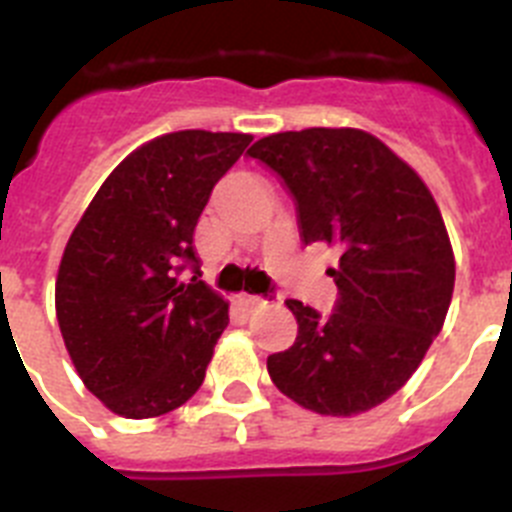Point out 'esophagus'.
<instances>
[{"label": "esophagus", "instance_id": "34e87169", "mask_svg": "<svg viewBox=\"0 0 512 512\" xmlns=\"http://www.w3.org/2000/svg\"><path fill=\"white\" fill-rule=\"evenodd\" d=\"M241 302L246 307H251V310H256V307H264L269 300H264V297H259V295H243Z\"/></svg>", "mask_w": 512, "mask_h": 512}]
</instances>
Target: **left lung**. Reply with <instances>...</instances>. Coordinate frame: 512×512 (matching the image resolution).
Returning a JSON list of instances; mask_svg holds the SVG:
<instances>
[{
	"mask_svg": "<svg viewBox=\"0 0 512 512\" xmlns=\"http://www.w3.org/2000/svg\"><path fill=\"white\" fill-rule=\"evenodd\" d=\"M248 156L282 176L302 241L341 253L328 269L338 287L330 318L287 300L300 328L266 359L271 382L318 415L377 408L413 377L454 295V251L431 189L359 128L266 135Z\"/></svg>",
	"mask_w": 512,
	"mask_h": 512,
	"instance_id": "obj_1",
	"label": "left lung"
}]
</instances>
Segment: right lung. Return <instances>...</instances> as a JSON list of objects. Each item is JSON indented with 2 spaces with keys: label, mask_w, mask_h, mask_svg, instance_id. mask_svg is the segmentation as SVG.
<instances>
[{
  "label": "right lung",
  "mask_w": 512,
  "mask_h": 512,
  "mask_svg": "<svg viewBox=\"0 0 512 512\" xmlns=\"http://www.w3.org/2000/svg\"><path fill=\"white\" fill-rule=\"evenodd\" d=\"M251 135L179 130L122 158L63 248L56 318L81 382L122 418L182 408L205 382L228 302L200 282L194 228ZM189 263L195 277L182 283Z\"/></svg>",
  "instance_id": "obj_1"
}]
</instances>
